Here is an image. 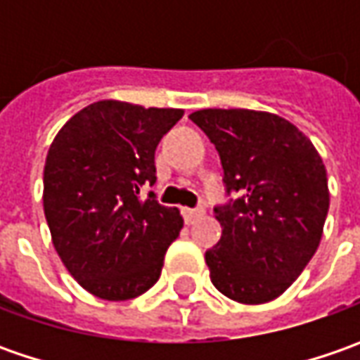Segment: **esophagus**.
Here are the masks:
<instances>
[{"label":"esophagus","instance_id":"1","mask_svg":"<svg viewBox=\"0 0 360 360\" xmlns=\"http://www.w3.org/2000/svg\"><path fill=\"white\" fill-rule=\"evenodd\" d=\"M182 216L188 224H192L194 220H198L204 216V208H182Z\"/></svg>","mask_w":360,"mask_h":360}]
</instances>
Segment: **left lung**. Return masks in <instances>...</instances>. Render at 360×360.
I'll list each match as a JSON object with an SVG mask.
<instances>
[{"label": "left lung", "mask_w": 360, "mask_h": 360, "mask_svg": "<svg viewBox=\"0 0 360 360\" xmlns=\"http://www.w3.org/2000/svg\"><path fill=\"white\" fill-rule=\"evenodd\" d=\"M188 118L216 146L224 184L240 198L218 206L222 236L206 252L210 281L242 304L281 297L323 238L328 180L321 154L270 112L208 108Z\"/></svg>", "instance_id": "obj_1"}]
</instances>
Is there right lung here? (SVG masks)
Returning <instances> with one entry per match:
<instances>
[{
	"label": "right lung",
	"instance_id": "1",
	"mask_svg": "<svg viewBox=\"0 0 360 360\" xmlns=\"http://www.w3.org/2000/svg\"><path fill=\"white\" fill-rule=\"evenodd\" d=\"M178 108L100 100L68 120L44 166V212L63 266L94 297L128 300L160 278L184 220L140 188L156 182L162 136Z\"/></svg>",
	"mask_w": 360,
	"mask_h": 360
}]
</instances>
